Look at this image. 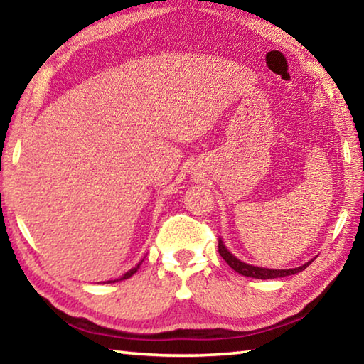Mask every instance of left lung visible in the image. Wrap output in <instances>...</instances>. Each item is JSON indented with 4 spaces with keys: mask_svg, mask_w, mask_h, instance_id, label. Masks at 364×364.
<instances>
[{
    "mask_svg": "<svg viewBox=\"0 0 364 364\" xmlns=\"http://www.w3.org/2000/svg\"><path fill=\"white\" fill-rule=\"evenodd\" d=\"M218 252L220 255L223 257V260L230 264V267L236 271V273L242 274V276H249V278H255V279H274V278H284V276H291L295 273H300L304 271L308 264L311 262H306L305 264H301L299 268H292V269H269V268H260V267H254V264L244 263L239 260V258L234 257L230 250L225 247V244L221 239H218Z\"/></svg>",
    "mask_w": 364,
    "mask_h": 364,
    "instance_id": "1",
    "label": "left lung"
}]
</instances>
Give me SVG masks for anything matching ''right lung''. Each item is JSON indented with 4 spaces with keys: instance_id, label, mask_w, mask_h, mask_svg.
Wrapping results in <instances>:
<instances>
[{
    "instance_id": "1",
    "label": "right lung",
    "mask_w": 364,
    "mask_h": 364,
    "mask_svg": "<svg viewBox=\"0 0 364 364\" xmlns=\"http://www.w3.org/2000/svg\"><path fill=\"white\" fill-rule=\"evenodd\" d=\"M141 263H143V260H141L138 264H136V267H134V268H132L130 271H127V273L125 274H123L122 276V278L120 279H128V278H132V276L134 274V273H136V271H138V268H139V264ZM117 281H119V279H117ZM107 282H115V281H107Z\"/></svg>"
}]
</instances>
